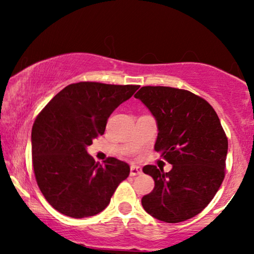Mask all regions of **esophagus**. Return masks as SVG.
<instances>
[{"label": "esophagus", "mask_w": 254, "mask_h": 254, "mask_svg": "<svg viewBox=\"0 0 254 254\" xmlns=\"http://www.w3.org/2000/svg\"><path fill=\"white\" fill-rule=\"evenodd\" d=\"M142 173V169L138 165L131 164L130 165V176H138Z\"/></svg>", "instance_id": "34e87169"}]
</instances>
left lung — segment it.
Masks as SVG:
<instances>
[{
  "label": "left lung",
  "mask_w": 254,
  "mask_h": 254,
  "mask_svg": "<svg viewBox=\"0 0 254 254\" xmlns=\"http://www.w3.org/2000/svg\"><path fill=\"white\" fill-rule=\"evenodd\" d=\"M157 124L155 150L172 165L164 172L145 165L155 187L142 197L148 214L166 223H178L201 213L224 179L228 138L210 104L187 90L142 86L135 95Z\"/></svg>",
  "instance_id": "1"
}]
</instances>
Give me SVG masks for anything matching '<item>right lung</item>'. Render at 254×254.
<instances>
[{"label": "right lung", "instance_id": "obj_1", "mask_svg": "<svg viewBox=\"0 0 254 254\" xmlns=\"http://www.w3.org/2000/svg\"><path fill=\"white\" fill-rule=\"evenodd\" d=\"M140 85L79 82L55 95L34 121L32 164L38 186L54 209L69 217L99 214L119 184L127 163L109 157L104 165L86 151L104 134L111 114Z\"/></svg>", "mask_w": 254, "mask_h": 254}]
</instances>
